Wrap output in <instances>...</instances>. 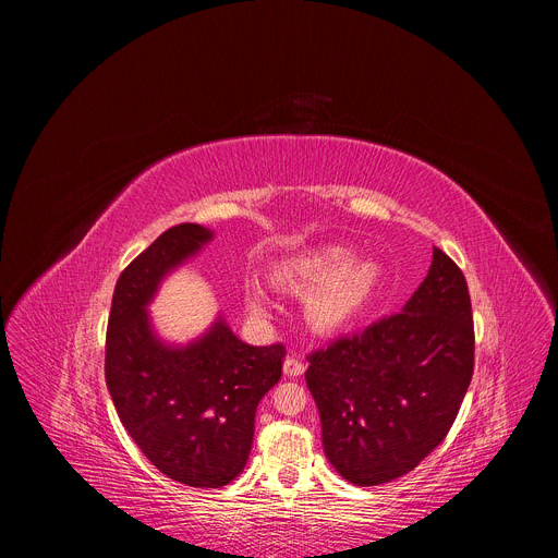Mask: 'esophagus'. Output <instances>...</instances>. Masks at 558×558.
I'll return each instance as SVG.
<instances>
[{
    "mask_svg": "<svg viewBox=\"0 0 558 558\" xmlns=\"http://www.w3.org/2000/svg\"><path fill=\"white\" fill-rule=\"evenodd\" d=\"M304 368H306L304 362L300 357H295V355H289L284 360V364H282V371H284L287 377H300L304 373Z\"/></svg>",
    "mask_w": 558,
    "mask_h": 558,
    "instance_id": "obj_1",
    "label": "esophagus"
}]
</instances>
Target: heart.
Returning <instances> with one entry per match:
<instances>
[{
  "label": "heart",
  "mask_w": 558,
  "mask_h": 558,
  "mask_svg": "<svg viewBox=\"0 0 558 558\" xmlns=\"http://www.w3.org/2000/svg\"><path fill=\"white\" fill-rule=\"evenodd\" d=\"M278 282L293 291H311L306 313L317 329H340L357 317L373 298L377 271L371 263L353 260L351 252L329 247L284 263L276 271ZM247 308L254 315L267 317L271 302L260 284L247 287Z\"/></svg>",
  "instance_id": "1"
}]
</instances>
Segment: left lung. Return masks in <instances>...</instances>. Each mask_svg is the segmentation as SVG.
Segmentation results:
<instances>
[{
    "mask_svg": "<svg viewBox=\"0 0 558 558\" xmlns=\"http://www.w3.org/2000/svg\"><path fill=\"white\" fill-rule=\"evenodd\" d=\"M472 364L468 284L435 247L428 276L400 313L308 357L304 377L329 463L355 486L411 472L448 435Z\"/></svg>",
    "mask_w": 558,
    "mask_h": 558,
    "instance_id": "left-lung-1",
    "label": "left lung"
}]
</instances>
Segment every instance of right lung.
Instances as JSON below:
<instances>
[{
  "mask_svg": "<svg viewBox=\"0 0 558 558\" xmlns=\"http://www.w3.org/2000/svg\"><path fill=\"white\" fill-rule=\"evenodd\" d=\"M214 241L183 222L138 254L119 276L106 336V384L119 420L143 454L170 480L220 488L245 470L256 409L282 375L284 347H252L218 313L194 340L156 331L158 289Z\"/></svg>",
  "mask_w": 558,
  "mask_h": 558,
  "instance_id": "obj_1",
  "label": "right lung"
}]
</instances>
